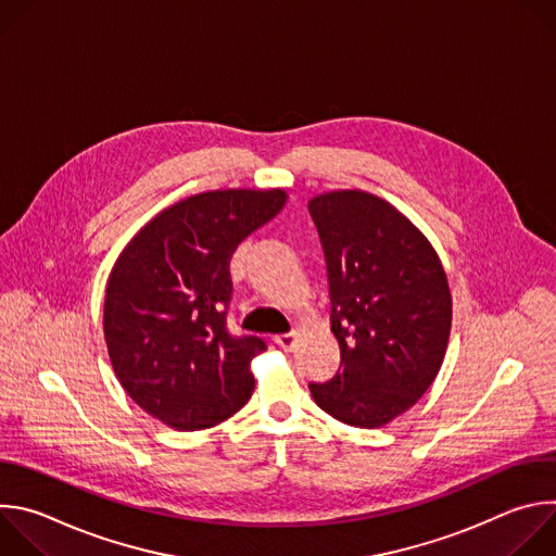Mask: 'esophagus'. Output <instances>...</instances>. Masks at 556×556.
I'll list each match as a JSON object with an SVG mask.
<instances>
[{
  "label": "esophagus",
  "instance_id": "34e87169",
  "mask_svg": "<svg viewBox=\"0 0 556 556\" xmlns=\"http://www.w3.org/2000/svg\"><path fill=\"white\" fill-rule=\"evenodd\" d=\"M273 341H275V345H279L281 350L288 352V350L294 345V334H292V332H290V334H277Z\"/></svg>",
  "mask_w": 556,
  "mask_h": 556
}]
</instances>
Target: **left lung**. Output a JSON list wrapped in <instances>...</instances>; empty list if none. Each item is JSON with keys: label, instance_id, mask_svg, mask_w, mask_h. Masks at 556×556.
<instances>
[{"label": "left lung", "instance_id": "1", "mask_svg": "<svg viewBox=\"0 0 556 556\" xmlns=\"http://www.w3.org/2000/svg\"><path fill=\"white\" fill-rule=\"evenodd\" d=\"M330 286L341 365L309 382L332 418L376 429L422 399L444 361L451 292L427 237L384 200L332 191L309 200Z\"/></svg>", "mask_w": 556, "mask_h": 556}]
</instances>
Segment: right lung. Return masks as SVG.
<instances>
[{"instance_id":"add662e5","label":"right lung","mask_w":556,"mask_h":556,"mask_svg":"<svg viewBox=\"0 0 556 556\" xmlns=\"http://www.w3.org/2000/svg\"><path fill=\"white\" fill-rule=\"evenodd\" d=\"M286 204V191L191 195L155 215L125 247L105 290L103 328L129 399L178 431L208 429L255 389L260 337L228 332L230 257Z\"/></svg>"}]
</instances>
